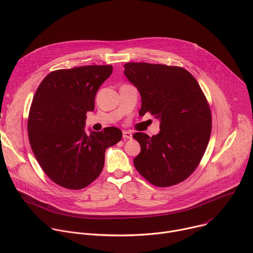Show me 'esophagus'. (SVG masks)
<instances>
[{
    "label": "esophagus",
    "mask_w": 253,
    "mask_h": 253,
    "mask_svg": "<svg viewBox=\"0 0 253 253\" xmlns=\"http://www.w3.org/2000/svg\"><path fill=\"white\" fill-rule=\"evenodd\" d=\"M123 139H132V133L130 131H123Z\"/></svg>",
    "instance_id": "1"
}]
</instances>
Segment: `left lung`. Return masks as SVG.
Here are the masks:
<instances>
[{
  "label": "left lung",
  "instance_id": "left-lung-1",
  "mask_svg": "<svg viewBox=\"0 0 253 253\" xmlns=\"http://www.w3.org/2000/svg\"><path fill=\"white\" fill-rule=\"evenodd\" d=\"M126 78L141 95L139 114L160 120V132L133 135L141 152L134 166L148 182L168 187L182 182L198 166L211 133V112L199 84L181 67L126 63Z\"/></svg>",
  "mask_w": 253,
  "mask_h": 253
}]
</instances>
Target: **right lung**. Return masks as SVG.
Wrapping results in <instances>:
<instances>
[{
  "label": "right lung",
  "mask_w": 253,
  "mask_h": 253,
  "mask_svg": "<svg viewBox=\"0 0 253 253\" xmlns=\"http://www.w3.org/2000/svg\"><path fill=\"white\" fill-rule=\"evenodd\" d=\"M111 65H89L51 72L39 85L28 118L33 153L56 184L78 190L100 175L105 151L122 138L108 127L85 132L86 113L95 108V96L112 74Z\"/></svg>",
  "instance_id": "obj_1"
}]
</instances>
